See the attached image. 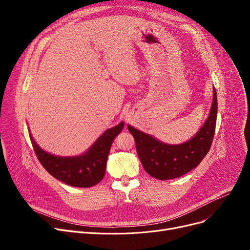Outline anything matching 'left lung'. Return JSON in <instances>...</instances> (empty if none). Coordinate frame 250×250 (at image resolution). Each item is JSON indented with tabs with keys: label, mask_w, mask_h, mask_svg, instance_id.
I'll use <instances>...</instances> for the list:
<instances>
[{
	"label": "left lung",
	"mask_w": 250,
	"mask_h": 250,
	"mask_svg": "<svg viewBox=\"0 0 250 250\" xmlns=\"http://www.w3.org/2000/svg\"><path fill=\"white\" fill-rule=\"evenodd\" d=\"M217 93L214 88L212 108L205 125L192 139L181 145H167L127 125L145 171L154 178H177L198 166L212 146L217 122Z\"/></svg>",
	"instance_id": "1"
}]
</instances>
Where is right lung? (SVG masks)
Returning a JSON list of instances; mask_svg holds the SVG:
<instances>
[{
  "label": "right lung",
  "instance_id": "1",
  "mask_svg": "<svg viewBox=\"0 0 250 250\" xmlns=\"http://www.w3.org/2000/svg\"><path fill=\"white\" fill-rule=\"evenodd\" d=\"M124 125L121 123L105 130L84 155L78 157L50 155L38 147L31 135L29 137L38 161L50 175L72 187L91 188L103 179L111 144Z\"/></svg>",
  "mask_w": 250,
  "mask_h": 250
}]
</instances>
